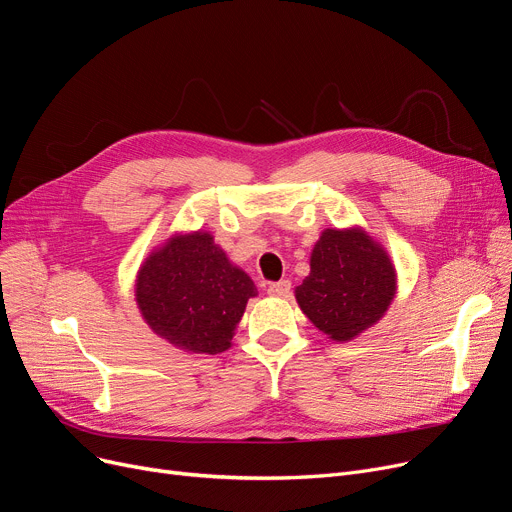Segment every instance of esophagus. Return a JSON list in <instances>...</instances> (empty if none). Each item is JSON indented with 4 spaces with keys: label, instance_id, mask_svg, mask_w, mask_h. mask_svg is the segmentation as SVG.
Segmentation results:
<instances>
[{
    "label": "esophagus",
    "instance_id": "1",
    "mask_svg": "<svg viewBox=\"0 0 512 512\" xmlns=\"http://www.w3.org/2000/svg\"><path fill=\"white\" fill-rule=\"evenodd\" d=\"M288 293H291V282L288 280L272 282L268 286V295H272V297H288Z\"/></svg>",
    "mask_w": 512,
    "mask_h": 512
}]
</instances>
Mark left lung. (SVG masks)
<instances>
[{"label":"left lung","mask_w":512,"mask_h":512,"mask_svg":"<svg viewBox=\"0 0 512 512\" xmlns=\"http://www.w3.org/2000/svg\"><path fill=\"white\" fill-rule=\"evenodd\" d=\"M397 295V272L383 244L362 226L326 228L295 286L303 314L322 335L347 343L383 320Z\"/></svg>","instance_id":"8db88e82"}]
</instances>
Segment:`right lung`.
I'll return each instance as SVG.
<instances>
[{"label": "right lung", "mask_w": 512, "mask_h": 512, "mask_svg": "<svg viewBox=\"0 0 512 512\" xmlns=\"http://www.w3.org/2000/svg\"><path fill=\"white\" fill-rule=\"evenodd\" d=\"M133 293L154 335L188 353L215 355L232 347L257 286L211 232L192 230L175 232L150 251Z\"/></svg>", "instance_id": "obj_1"}]
</instances>
